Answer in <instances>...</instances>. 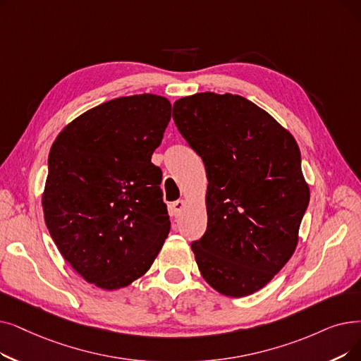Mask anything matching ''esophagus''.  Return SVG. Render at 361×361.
I'll list each match as a JSON object with an SVG mask.
<instances>
[{"instance_id":"esophagus-1","label":"esophagus","mask_w":361,"mask_h":361,"mask_svg":"<svg viewBox=\"0 0 361 361\" xmlns=\"http://www.w3.org/2000/svg\"><path fill=\"white\" fill-rule=\"evenodd\" d=\"M184 207H185V202L183 199H180V200H176L171 203V211L176 216H178L181 214V211L184 209Z\"/></svg>"}]
</instances>
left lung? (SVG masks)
Instances as JSON below:
<instances>
[{"label":"left lung","mask_w":361,"mask_h":361,"mask_svg":"<svg viewBox=\"0 0 361 361\" xmlns=\"http://www.w3.org/2000/svg\"><path fill=\"white\" fill-rule=\"evenodd\" d=\"M172 118L208 177V226L192 243L200 274L223 295L254 293L283 269L298 243L310 202L300 147L238 94L183 97Z\"/></svg>","instance_id":"left-lung-1"}]
</instances>
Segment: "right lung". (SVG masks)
Returning a JSON list of instances; mask_svg holds the SVG:
<instances>
[{
  "instance_id": "1",
  "label": "right lung",
  "mask_w": 361,
  "mask_h": 361,
  "mask_svg": "<svg viewBox=\"0 0 361 361\" xmlns=\"http://www.w3.org/2000/svg\"><path fill=\"white\" fill-rule=\"evenodd\" d=\"M169 119L165 97H119L78 116L51 146L45 224L88 283L107 290L128 286L159 254L171 221L162 171L152 154Z\"/></svg>"
}]
</instances>
